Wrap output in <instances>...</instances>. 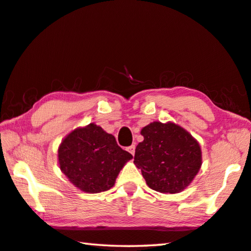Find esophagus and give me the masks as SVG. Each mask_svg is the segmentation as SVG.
<instances>
[{
  "mask_svg": "<svg viewBox=\"0 0 251 251\" xmlns=\"http://www.w3.org/2000/svg\"><path fill=\"white\" fill-rule=\"evenodd\" d=\"M127 151H128V152L132 154V155H134L135 154V145L133 144V145H130V146L127 147Z\"/></svg>",
  "mask_w": 251,
  "mask_h": 251,
  "instance_id": "1",
  "label": "esophagus"
}]
</instances>
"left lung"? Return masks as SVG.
Masks as SVG:
<instances>
[{"instance_id":"obj_1","label":"left lung","mask_w":251,"mask_h":251,"mask_svg":"<svg viewBox=\"0 0 251 251\" xmlns=\"http://www.w3.org/2000/svg\"><path fill=\"white\" fill-rule=\"evenodd\" d=\"M144 141L135 150L134 163L146 184L161 193H177L201 168V149L191 134L173 123H151L142 129Z\"/></svg>"}]
</instances>
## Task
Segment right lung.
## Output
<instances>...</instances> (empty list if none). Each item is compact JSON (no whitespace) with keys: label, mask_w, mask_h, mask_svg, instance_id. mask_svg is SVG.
Masks as SVG:
<instances>
[{"label":"right lung","mask_w":251,"mask_h":251,"mask_svg":"<svg viewBox=\"0 0 251 251\" xmlns=\"http://www.w3.org/2000/svg\"><path fill=\"white\" fill-rule=\"evenodd\" d=\"M132 157L117 145L113 135L94 123L71 132L58 150L62 173L87 193L113 188L118 173Z\"/></svg>","instance_id":"add662e5"}]
</instances>
